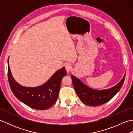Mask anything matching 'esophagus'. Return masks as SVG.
Wrapping results in <instances>:
<instances>
[{
  "instance_id": "obj_1",
  "label": "esophagus",
  "mask_w": 133,
  "mask_h": 133,
  "mask_svg": "<svg viewBox=\"0 0 133 133\" xmlns=\"http://www.w3.org/2000/svg\"><path fill=\"white\" fill-rule=\"evenodd\" d=\"M65 69H66L67 72H69L71 69V65L70 63H67L65 65Z\"/></svg>"
}]
</instances>
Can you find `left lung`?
I'll use <instances>...</instances> for the list:
<instances>
[{"instance_id": "left-lung-1", "label": "left lung", "mask_w": 133, "mask_h": 133, "mask_svg": "<svg viewBox=\"0 0 133 133\" xmlns=\"http://www.w3.org/2000/svg\"><path fill=\"white\" fill-rule=\"evenodd\" d=\"M124 75L122 79L116 85L104 90H96L87 86L74 75L71 76L73 86L79 98L82 102L90 106L101 105L109 101L119 91L125 78Z\"/></svg>"}]
</instances>
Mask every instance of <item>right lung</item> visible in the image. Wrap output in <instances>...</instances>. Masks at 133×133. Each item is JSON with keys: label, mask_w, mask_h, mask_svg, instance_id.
Here are the masks:
<instances>
[{"label": "right lung", "mask_w": 133, "mask_h": 133, "mask_svg": "<svg viewBox=\"0 0 133 133\" xmlns=\"http://www.w3.org/2000/svg\"><path fill=\"white\" fill-rule=\"evenodd\" d=\"M67 74L65 67L57 70L46 82L37 87H26L18 83L11 74L8 59V79L11 91L22 103L34 109L44 110L54 104L58 97L62 79Z\"/></svg>", "instance_id": "right-lung-1"}]
</instances>
